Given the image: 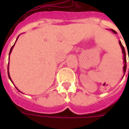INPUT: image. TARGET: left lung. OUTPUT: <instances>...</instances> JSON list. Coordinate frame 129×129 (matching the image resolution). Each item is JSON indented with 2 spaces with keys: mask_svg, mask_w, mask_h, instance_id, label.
Listing matches in <instances>:
<instances>
[{
  "mask_svg": "<svg viewBox=\"0 0 129 129\" xmlns=\"http://www.w3.org/2000/svg\"><path fill=\"white\" fill-rule=\"evenodd\" d=\"M111 31L113 32V33H116V31H114V30H112V29H111ZM119 44H120V47H121V49H122V53H123V55H124V57H123V59H124V67H123V71H124V74H125V72H126V52H125V49H124V47H123V45H122V43H121V42H120V41H119ZM129 57V56H128ZM129 60V59H128ZM128 73H129V68H128ZM124 77V76H123Z\"/></svg>",
  "mask_w": 129,
  "mask_h": 129,
  "instance_id": "1",
  "label": "left lung"
}]
</instances>
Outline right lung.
Wrapping results in <instances>:
<instances>
[{
	"instance_id": "add662e5",
	"label": "right lung",
	"mask_w": 129,
	"mask_h": 129,
	"mask_svg": "<svg viewBox=\"0 0 129 129\" xmlns=\"http://www.w3.org/2000/svg\"><path fill=\"white\" fill-rule=\"evenodd\" d=\"M17 39H18V38H17V40H16V41H17ZM15 43H16V42H15ZM15 44L13 45V46H12V47H11V50H10V52H9V56H10V54H11V51H12V50H13V47L15 46ZM9 63H8V76H9V79H10V80H11V82H13V81H12V80H11V77H10V74H9Z\"/></svg>"
}]
</instances>
